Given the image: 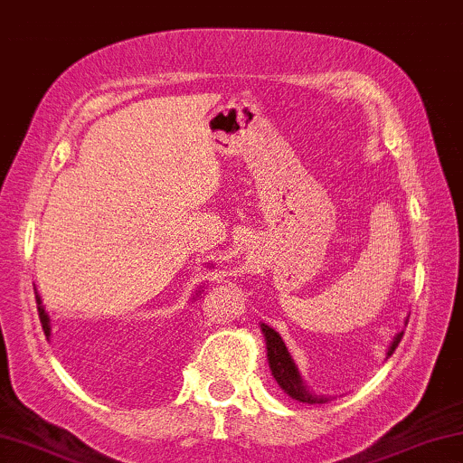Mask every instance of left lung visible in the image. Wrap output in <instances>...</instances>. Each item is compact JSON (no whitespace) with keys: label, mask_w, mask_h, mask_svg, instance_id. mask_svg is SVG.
<instances>
[{"label":"left lung","mask_w":463,"mask_h":463,"mask_svg":"<svg viewBox=\"0 0 463 463\" xmlns=\"http://www.w3.org/2000/svg\"><path fill=\"white\" fill-rule=\"evenodd\" d=\"M260 330L264 335V341H267L269 368L270 373H273L277 385H279L289 398L298 400V402H305V404L328 402V396H317L316 392H311L309 387L303 383V377H300L298 368H296L292 355H289V351L286 347V343H283V338L279 336V332H275L267 324H260ZM402 335L404 332H398V335L393 336L390 347H387V357L396 351L398 343L402 341Z\"/></svg>","instance_id":"1"}]
</instances>
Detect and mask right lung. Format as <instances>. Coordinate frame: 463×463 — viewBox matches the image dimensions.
<instances>
[{
	"instance_id": "add662e5",
	"label": "right lung",
	"mask_w": 463,
	"mask_h": 463,
	"mask_svg": "<svg viewBox=\"0 0 463 463\" xmlns=\"http://www.w3.org/2000/svg\"><path fill=\"white\" fill-rule=\"evenodd\" d=\"M201 294V288H199V292H196V296ZM194 296V298H196ZM35 300H38V313H40V322H42V328H44L46 332L51 330V317H48V313L44 311V305H42V298H40V294L35 292Z\"/></svg>"
}]
</instances>
